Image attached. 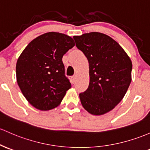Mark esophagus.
Returning a JSON list of instances; mask_svg holds the SVG:
<instances>
[{
    "label": "esophagus",
    "instance_id": "obj_1",
    "mask_svg": "<svg viewBox=\"0 0 150 150\" xmlns=\"http://www.w3.org/2000/svg\"><path fill=\"white\" fill-rule=\"evenodd\" d=\"M75 80H76V76L75 75H74V76H72L71 78V83L72 84H74L75 83Z\"/></svg>",
    "mask_w": 150,
    "mask_h": 150
}]
</instances>
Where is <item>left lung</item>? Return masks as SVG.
Returning a JSON list of instances; mask_svg holds the SVG:
<instances>
[{"label":"left lung","instance_id":"left-lung-1","mask_svg":"<svg viewBox=\"0 0 150 150\" xmlns=\"http://www.w3.org/2000/svg\"><path fill=\"white\" fill-rule=\"evenodd\" d=\"M73 38L88 58L90 68V83L79 95L80 102L90 114L104 115L119 104L130 85V58L116 41L101 33H89Z\"/></svg>","mask_w":150,"mask_h":150}]
</instances>
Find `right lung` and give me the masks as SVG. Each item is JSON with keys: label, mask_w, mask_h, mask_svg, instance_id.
Returning <instances> with one entry per match:
<instances>
[{"label": "right lung", "mask_w": 150, "mask_h": 150, "mask_svg": "<svg viewBox=\"0 0 150 150\" xmlns=\"http://www.w3.org/2000/svg\"><path fill=\"white\" fill-rule=\"evenodd\" d=\"M75 46L70 36L56 32L31 41L16 63V78L26 100L40 110L60 104L71 83L65 75L62 56Z\"/></svg>", "instance_id": "add662e5"}]
</instances>
